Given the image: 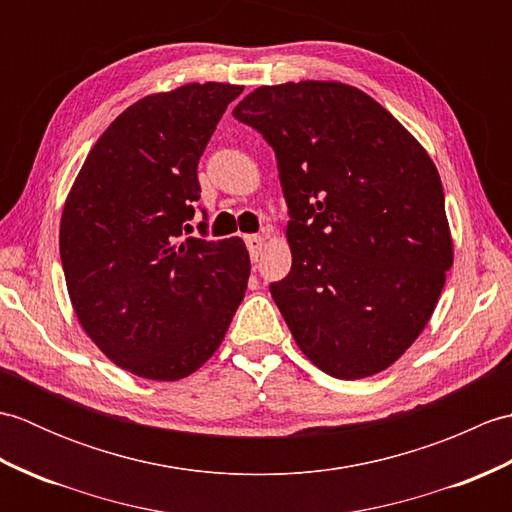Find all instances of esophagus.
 <instances>
[{
	"label": "esophagus",
	"instance_id": "34e87169",
	"mask_svg": "<svg viewBox=\"0 0 512 512\" xmlns=\"http://www.w3.org/2000/svg\"><path fill=\"white\" fill-rule=\"evenodd\" d=\"M244 239H246L250 259H253V262H257V257H259V253H262V248H264V237L262 235H246Z\"/></svg>",
	"mask_w": 512,
	"mask_h": 512
}]
</instances>
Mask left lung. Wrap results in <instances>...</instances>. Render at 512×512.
<instances>
[{"label": "left lung", "instance_id": "left-lung-1", "mask_svg": "<svg viewBox=\"0 0 512 512\" xmlns=\"http://www.w3.org/2000/svg\"><path fill=\"white\" fill-rule=\"evenodd\" d=\"M275 149L292 268L270 284L299 350L325 374L394 365L429 323L453 264L440 173L352 85H262L233 110Z\"/></svg>", "mask_w": 512, "mask_h": 512}]
</instances>
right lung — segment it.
I'll return each mask as SVG.
<instances>
[{
  "label": "right lung",
  "mask_w": 512,
  "mask_h": 512,
  "mask_svg": "<svg viewBox=\"0 0 512 512\" xmlns=\"http://www.w3.org/2000/svg\"><path fill=\"white\" fill-rule=\"evenodd\" d=\"M242 90L187 83L129 105L65 200L59 250L76 319L112 363L140 378L193 374L244 299L242 239H182L200 200V156Z\"/></svg>",
  "instance_id": "obj_1"
}]
</instances>
